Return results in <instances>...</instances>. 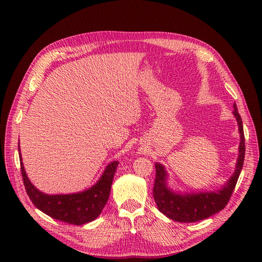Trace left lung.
Masks as SVG:
<instances>
[{
	"mask_svg": "<svg viewBox=\"0 0 262 262\" xmlns=\"http://www.w3.org/2000/svg\"><path fill=\"white\" fill-rule=\"evenodd\" d=\"M233 115L236 118L237 124H238L241 138L238 157H237L235 170L232 177L220 189L210 190V191L204 190V191L184 193L180 191H173L170 187H168L167 170L165 169L162 164H155L156 177L153 189L154 200L156 202L157 209L168 219L181 222V223H193V222L208 219L225 208L241 175L245 158L243 121L238 114V110H237L236 104H234Z\"/></svg>",
	"mask_w": 262,
	"mask_h": 262,
	"instance_id": "obj_1",
	"label": "left lung"
}]
</instances>
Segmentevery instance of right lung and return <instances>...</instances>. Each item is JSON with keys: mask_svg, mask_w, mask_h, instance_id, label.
<instances>
[{"mask_svg": "<svg viewBox=\"0 0 262 262\" xmlns=\"http://www.w3.org/2000/svg\"><path fill=\"white\" fill-rule=\"evenodd\" d=\"M18 152L24 185L29 199L37 209L52 219L74 225L90 223L99 216L108 201L113 179L119 164L118 161L109 163L96 184L84 191L68 194H47L30 182L24 168L19 145Z\"/></svg>", "mask_w": 262, "mask_h": 262, "instance_id": "1", "label": "right lung"}]
</instances>
